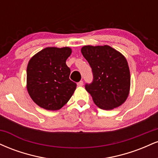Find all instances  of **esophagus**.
Listing matches in <instances>:
<instances>
[{
  "instance_id": "34e87169",
  "label": "esophagus",
  "mask_w": 158,
  "mask_h": 158,
  "mask_svg": "<svg viewBox=\"0 0 158 158\" xmlns=\"http://www.w3.org/2000/svg\"><path fill=\"white\" fill-rule=\"evenodd\" d=\"M77 85L79 87H81L83 85V81H80L77 83Z\"/></svg>"
}]
</instances>
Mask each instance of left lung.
<instances>
[{
  "label": "left lung",
  "mask_w": 158,
  "mask_h": 158,
  "mask_svg": "<svg viewBox=\"0 0 158 158\" xmlns=\"http://www.w3.org/2000/svg\"><path fill=\"white\" fill-rule=\"evenodd\" d=\"M81 52L92 69L93 81L85 85V89L94 103L104 110L121 106L128 97L131 82L124 56L108 45L84 46Z\"/></svg>",
  "instance_id": "left-lung-1"
}]
</instances>
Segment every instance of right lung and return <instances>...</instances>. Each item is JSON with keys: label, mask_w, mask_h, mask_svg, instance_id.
<instances>
[{"label": "right lung", "mask_w": 158, "mask_h": 158, "mask_svg": "<svg viewBox=\"0 0 158 158\" xmlns=\"http://www.w3.org/2000/svg\"><path fill=\"white\" fill-rule=\"evenodd\" d=\"M70 48H47L32 56L27 68V88L30 97L41 108L59 110L77 88L69 79L70 69L66 60Z\"/></svg>", "instance_id": "add662e5"}]
</instances>
